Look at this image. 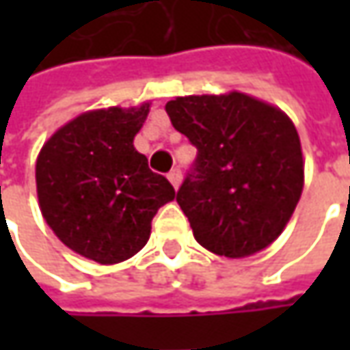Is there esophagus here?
Segmentation results:
<instances>
[{"instance_id":"1","label":"esophagus","mask_w":350,"mask_h":350,"mask_svg":"<svg viewBox=\"0 0 350 350\" xmlns=\"http://www.w3.org/2000/svg\"><path fill=\"white\" fill-rule=\"evenodd\" d=\"M167 179L171 181V185H173L175 189H179V187H181V169L179 167L171 169L167 175Z\"/></svg>"}]
</instances>
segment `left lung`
<instances>
[{"mask_svg": "<svg viewBox=\"0 0 350 350\" xmlns=\"http://www.w3.org/2000/svg\"><path fill=\"white\" fill-rule=\"evenodd\" d=\"M165 111L198 150L177 193L196 241L230 259L269 247L304 189L302 144L290 116L241 91L175 97Z\"/></svg>", "mask_w": 350, "mask_h": 350, "instance_id": "1", "label": "left lung"}]
</instances>
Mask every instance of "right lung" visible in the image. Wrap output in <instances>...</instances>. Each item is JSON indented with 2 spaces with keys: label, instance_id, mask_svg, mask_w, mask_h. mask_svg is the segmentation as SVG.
Listing matches in <instances>:
<instances>
[{
  "label": "right lung",
  "instance_id": "obj_1",
  "mask_svg": "<svg viewBox=\"0 0 350 350\" xmlns=\"http://www.w3.org/2000/svg\"><path fill=\"white\" fill-rule=\"evenodd\" d=\"M150 105L81 113L60 126L36 157L42 218L66 247L101 265L134 257L152 218L175 198L171 183L134 148Z\"/></svg>",
  "mask_w": 350,
  "mask_h": 350
}]
</instances>
